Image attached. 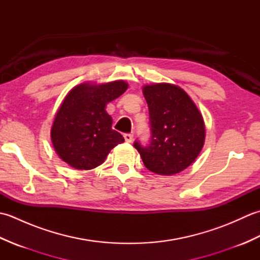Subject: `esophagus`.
Returning <instances> with one entry per match:
<instances>
[{"label":"esophagus","instance_id":"1","mask_svg":"<svg viewBox=\"0 0 260 260\" xmlns=\"http://www.w3.org/2000/svg\"><path fill=\"white\" fill-rule=\"evenodd\" d=\"M124 139L127 143H132V141H133V134H124Z\"/></svg>","mask_w":260,"mask_h":260}]
</instances>
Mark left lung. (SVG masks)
I'll return each mask as SVG.
<instances>
[{
  "label": "left lung",
  "mask_w": 260,
  "mask_h": 260,
  "mask_svg": "<svg viewBox=\"0 0 260 260\" xmlns=\"http://www.w3.org/2000/svg\"><path fill=\"white\" fill-rule=\"evenodd\" d=\"M150 113L151 142L134 143L146 169L159 175L180 173L196 161L206 137L202 115L182 88L162 82L143 87Z\"/></svg>",
  "instance_id": "obj_1"
}]
</instances>
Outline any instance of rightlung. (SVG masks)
Listing matches in <instances>:
<instances>
[{
	"instance_id": "1",
	"label": "right lung",
	"mask_w": 260,
	"mask_h": 260,
	"mask_svg": "<svg viewBox=\"0 0 260 260\" xmlns=\"http://www.w3.org/2000/svg\"><path fill=\"white\" fill-rule=\"evenodd\" d=\"M123 80L74 87L64 97L51 127V141L59 157L77 170H91L104 163L108 153L124 142L112 128L106 105L126 91Z\"/></svg>"
}]
</instances>
